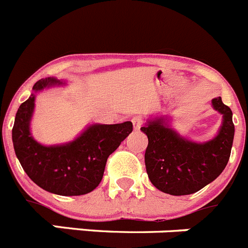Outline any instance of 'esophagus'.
Here are the masks:
<instances>
[{
  "label": "esophagus",
  "instance_id": "esophagus-1",
  "mask_svg": "<svg viewBox=\"0 0 248 248\" xmlns=\"http://www.w3.org/2000/svg\"><path fill=\"white\" fill-rule=\"evenodd\" d=\"M131 122H133V128H134V130H139L141 128V125H143V119L140 117H134L131 119Z\"/></svg>",
  "mask_w": 248,
  "mask_h": 248
}]
</instances>
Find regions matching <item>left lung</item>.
Here are the masks:
<instances>
[{"mask_svg":"<svg viewBox=\"0 0 248 248\" xmlns=\"http://www.w3.org/2000/svg\"><path fill=\"white\" fill-rule=\"evenodd\" d=\"M211 103L215 110L222 114V124L217 135L206 143L181 137L166 117L149 119L140 128L149 140L146 172L160 191L174 196L194 194L212 183L226 168L235 135L232 111L221 97L214 98Z\"/></svg>","mask_w":248,"mask_h":248,"instance_id":"left-lung-1","label":"left lung"}]
</instances>
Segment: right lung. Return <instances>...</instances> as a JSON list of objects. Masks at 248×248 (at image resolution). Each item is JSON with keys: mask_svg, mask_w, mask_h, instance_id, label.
Instances as JSON below:
<instances>
[{"mask_svg": "<svg viewBox=\"0 0 248 248\" xmlns=\"http://www.w3.org/2000/svg\"><path fill=\"white\" fill-rule=\"evenodd\" d=\"M62 84L64 82L49 77L33 85V93L16 113L12 141L17 159L34 184L52 194L78 196L99 185L109 155L133 131V124H93L69 143L49 146L39 144L30 128L36 93Z\"/></svg>", "mask_w": 248, "mask_h": 248, "instance_id": "add662e5", "label": "right lung"}]
</instances>
